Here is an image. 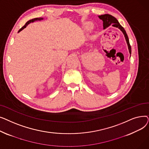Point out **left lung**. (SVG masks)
Wrapping results in <instances>:
<instances>
[{"mask_svg":"<svg viewBox=\"0 0 149 149\" xmlns=\"http://www.w3.org/2000/svg\"><path fill=\"white\" fill-rule=\"evenodd\" d=\"M98 17L101 19L102 20L103 22V28L104 29L109 27L110 25H112L113 26L116 27V28H118L124 35L125 38H126V40L127 42V45H128V48L129 50V52L131 54V46L130 45V43H129V38L127 36V34L126 32V31L124 29V28L120 24L118 21L117 20V19L114 17L112 15H110V14H104V15H99Z\"/></svg>","mask_w":149,"mask_h":149,"instance_id":"left-lung-1","label":"left lung"}]
</instances>
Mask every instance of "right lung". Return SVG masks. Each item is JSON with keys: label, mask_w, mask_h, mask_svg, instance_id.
Instances as JSON below:
<instances>
[{"label": "right lung", "mask_w": 149, "mask_h": 149, "mask_svg": "<svg viewBox=\"0 0 149 149\" xmlns=\"http://www.w3.org/2000/svg\"><path fill=\"white\" fill-rule=\"evenodd\" d=\"M43 20V18H35V19H31V20H29V21H28L26 23H25V25L23 26V27H22L20 29H19V31H18V32H20V31H22L23 29H24L25 28H26V26L29 24V23H30L31 22H34V21H37V20Z\"/></svg>", "instance_id": "right-lung-1"}]
</instances>
